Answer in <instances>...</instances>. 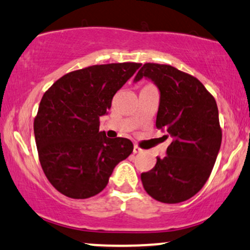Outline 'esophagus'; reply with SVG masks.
I'll return each mask as SVG.
<instances>
[{
    "label": "esophagus",
    "mask_w": 250,
    "mask_h": 250,
    "mask_svg": "<svg viewBox=\"0 0 250 250\" xmlns=\"http://www.w3.org/2000/svg\"><path fill=\"white\" fill-rule=\"evenodd\" d=\"M140 152H143V149L140 147H138L137 145L133 146V153H140Z\"/></svg>",
    "instance_id": "34e87169"
}]
</instances>
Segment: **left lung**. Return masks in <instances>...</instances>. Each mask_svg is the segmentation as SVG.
Here are the masks:
<instances>
[{"instance_id":"8db88e82","label":"left lung","mask_w":250,"mask_h":250,"mask_svg":"<svg viewBox=\"0 0 250 250\" xmlns=\"http://www.w3.org/2000/svg\"><path fill=\"white\" fill-rule=\"evenodd\" d=\"M143 78L159 90L155 125L172 140L167 155L157 157L153 168L142 173L143 186L160 202L186 201L206 184L220 151L218 105L199 79L171 65L144 64L133 82Z\"/></svg>"}]
</instances>
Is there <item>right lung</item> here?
<instances>
[{"mask_svg": "<svg viewBox=\"0 0 250 250\" xmlns=\"http://www.w3.org/2000/svg\"><path fill=\"white\" fill-rule=\"evenodd\" d=\"M142 64L92 65L66 73L44 93L34 122L44 174L58 192L87 199L106 187L113 168L133 151L126 138H107L99 118Z\"/></svg>", "mask_w": 250, "mask_h": 250, "instance_id": "obj_1", "label": "right lung"}]
</instances>
